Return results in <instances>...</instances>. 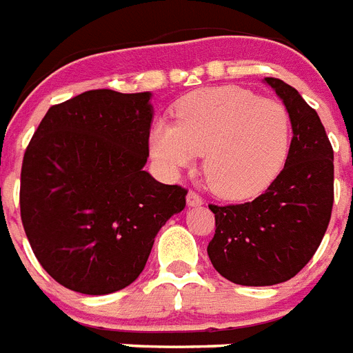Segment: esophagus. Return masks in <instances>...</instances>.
Masks as SVG:
<instances>
[{
    "instance_id": "esophagus-1",
    "label": "esophagus",
    "mask_w": 353,
    "mask_h": 353,
    "mask_svg": "<svg viewBox=\"0 0 353 353\" xmlns=\"http://www.w3.org/2000/svg\"><path fill=\"white\" fill-rule=\"evenodd\" d=\"M201 203H203V199H201V196H199L198 192L196 191L187 192V205H189V207H199Z\"/></svg>"
}]
</instances>
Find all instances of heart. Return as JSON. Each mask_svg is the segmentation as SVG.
Segmentation results:
<instances>
[{
	"label": "heart",
	"instance_id": "1",
	"mask_svg": "<svg viewBox=\"0 0 353 353\" xmlns=\"http://www.w3.org/2000/svg\"><path fill=\"white\" fill-rule=\"evenodd\" d=\"M290 141L285 105L233 84L189 93L174 108V123L159 120L150 130V152L162 170L191 168L205 154V180L230 199L267 189L285 166Z\"/></svg>",
	"mask_w": 353,
	"mask_h": 353
}]
</instances>
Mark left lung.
<instances>
[{
  "label": "left lung",
  "mask_w": 353,
  "mask_h": 353,
  "mask_svg": "<svg viewBox=\"0 0 353 353\" xmlns=\"http://www.w3.org/2000/svg\"><path fill=\"white\" fill-rule=\"evenodd\" d=\"M265 81L292 118L285 168L252 201L208 205L215 215L208 258L221 276L244 286H270L297 276L322 242L334 203V152L320 117L285 81Z\"/></svg>",
  "instance_id": "obj_1"
}]
</instances>
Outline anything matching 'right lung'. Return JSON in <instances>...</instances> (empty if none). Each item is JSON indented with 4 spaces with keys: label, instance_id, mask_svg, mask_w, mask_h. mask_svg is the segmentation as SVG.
<instances>
[{
    "label": "right lung",
    "instance_id": "1",
    "mask_svg": "<svg viewBox=\"0 0 353 353\" xmlns=\"http://www.w3.org/2000/svg\"><path fill=\"white\" fill-rule=\"evenodd\" d=\"M150 93L90 90L49 108L23 159L21 219L37 260L65 288L105 295L145 269L187 189L143 171Z\"/></svg>",
    "mask_w": 353,
    "mask_h": 353
}]
</instances>
